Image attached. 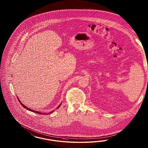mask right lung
Segmentation results:
<instances>
[{
  "mask_svg": "<svg viewBox=\"0 0 148 148\" xmlns=\"http://www.w3.org/2000/svg\"><path fill=\"white\" fill-rule=\"evenodd\" d=\"M17 98H18V100H19V103H20L22 105V106L24 108H26V109H27V110H29V111H32V112H34V113H36L40 114H45V115H46V114H49L50 113H53V112H54V111H55V110H53V111H51V112H49V113H43V112H38V111H35V110H32L30 109V108H27V106H25L24 105H23V104L21 102L20 100H19V98H18V97H17ZM61 103H62L59 105V106H58V107L56 108H60V106L61 105Z\"/></svg>",
  "mask_w": 148,
  "mask_h": 148,
  "instance_id": "1",
  "label": "right lung"
}]
</instances>
